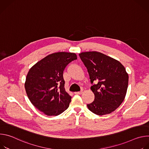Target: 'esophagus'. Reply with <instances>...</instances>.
<instances>
[{
	"instance_id": "esophagus-1",
	"label": "esophagus",
	"mask_w": 149,
	"mask_h": 149,
	"mask_svg": "<svg viewBox=\"0 0 149 149\" xmlns=\"http://www.w3.org/2000/svg\"><path fill=\"white\" fill-rule=\"evenodd\" d=\"M82 91H78V92H75L74 94L76 95H80L82 94Z\"/></svg>"
}]
</instances>
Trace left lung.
<instances>
[{
	"instance_id": "left-lung-1",
	"label": "left lung",
	"mask_w": 149,
	"mask_h": 149,
	"mask_svg": "<svg viewBox=\"0 0 149 149\" xmlns=\"http://www.w3.org/2000/svg\"><path fill=\"white\" fill-rule=\"evenodd\" d=\"M87 68L93 84L94 100L87 104L93 113L102 116L115 111L124 101L129 83V75L117 60L96 51L79 54Z\"/></svg>"
}]
</instances>
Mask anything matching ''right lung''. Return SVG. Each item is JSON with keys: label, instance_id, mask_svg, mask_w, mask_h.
<instances>
[{"label": "right lung", "instance_id": "1", "mask_svg": "<svg viewBox=\"0 0 149 149\" xmlns=\"http://www.w3.org/2000/svg\"><path fill=\"white\" fill-rule=\"evenodd\" d=\"M75 53L60 52L50 54L29 70L25 88L31 103L45 114L58 116L68 107L71 97L66 92L63 73Z\"/></svg>", "mask_w": 149, "mask_h": 149}]
</instances>
